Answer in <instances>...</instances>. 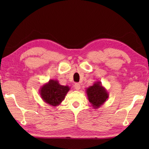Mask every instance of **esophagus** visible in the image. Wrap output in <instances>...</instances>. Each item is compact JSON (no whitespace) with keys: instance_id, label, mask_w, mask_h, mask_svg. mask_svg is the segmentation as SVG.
Wrapping results in <instances>:
<instances>
[{"instance_id":"obj_1","label":"esophagus","mask_w":149,"mask_h":149,"mask_svg":"<svg viewBox=\"0 0 149 149\" xmlns=\"http://www.w3.org/2000/svg\"><path fill=\"white\" fill-rule=\"evenodd\" d=\"M74 88H75V89L76 90H79L80 88H81V85H80V84L75 83V85H74Z\"/></svg>"}]
</instances>
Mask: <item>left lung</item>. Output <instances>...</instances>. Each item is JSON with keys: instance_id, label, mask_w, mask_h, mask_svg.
Instances as JSON below:
<instances>
[{"instance_id": "obj_1", "label": "left lung", "mask_w": 149, "mask_h": 149, "mask_svg": "<svg viewBox=\"0 0 149 149\" xmlns=\"http://www.w3.org/2000/svg\"><path fill=\"white\" fill-rule=\"evenodd\" d=\"M88 99L94 109L102 106L109 97V93L100 81L95 82L86 90Z\"/></svg>"}]
</instances>
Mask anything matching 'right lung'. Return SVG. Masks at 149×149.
Instances as JSON below:
<instances>
[{"label": "right lung", "instance_id": "right-lung-1", "mask_svg": "<svg viewBox=\"0 0 149 149\" xmlns=\"http://www.w3.org/2000/svg\"><path fill=\"white\" fill-rule=\"evenodd\" d=\"M70 90L68 86L61 85L58 81L50 79L40 88V97L45 103L54 107L59 106Z\"/></svg>", "mask_w": 149, "mask_h": 149}]
</instances>
